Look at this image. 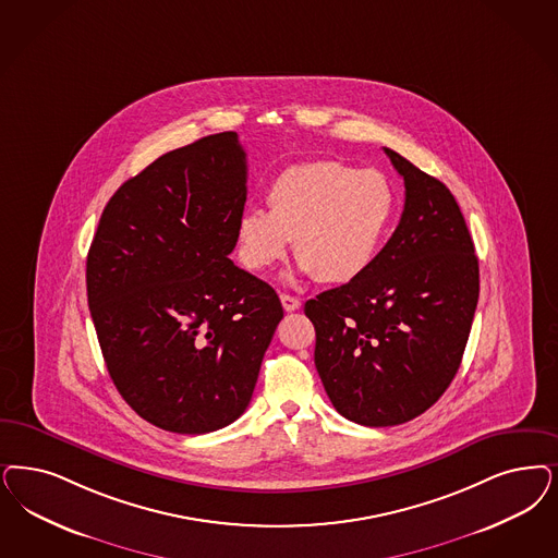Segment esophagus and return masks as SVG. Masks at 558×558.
Segmentation results:
<instances>
[{"instance_id":"34e87169","label":"esophagus","mask_w":558,"mask_h":558,"mask_svg":"<svg viewBox=\"0 0 558 558\" xmlns=\"http://www.w3.org/2000/svg\"><path fill=\"white\" fill-rule=\"evenodd\" d=\"M280 301H282V307H284V311H296V308H301V301H299L296 296L280 294Z\"/></svg>"}]
</instances>
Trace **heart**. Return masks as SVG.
Returning <instances> with one entry per match:
<instances>
[{
  "mask_svg": "<svg viewBox=\"0 0 558 558\" xmlns=\"http://www.w3.org/2000/svg\"><path fill=\"white\" fill-rule=\"evenodd\" d=\"M268 211L245 210L236 222L239 259L268 271L294 239L299 271L327 284L361 278L384 250L398 195L379 171L336 160L284 169L269 185Z\"/></svg>",
  "mask_w": 558,
  "mask_h": 558,
  "instance_id": "obj_1",
  "label": "heart"
}]
</instances>
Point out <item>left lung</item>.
Returning <instances> with one entry per match:
<instances>
[{
  "label": "left lung",
  "mask_w": 558,
  "mask_h": 558,
  "mask_svg": "<svg viewBox=\"0 0 558 558\" xmlns=\"http://www.w3.org/2000/svg\"><path fill=\"white\" fill-rule=\"evenodd\" d=\"M402 174V218L365 274L305 303L315 366L352 423L393 426L435 404L461 365L478 305V257L439 179L385 148Z\"/></svg>",
  "instance_id": "8db88e82"
}]
</instances>
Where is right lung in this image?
<instances>
[{"mask_svg":"<svg viewBox=\"0 0 558 558\" xmlns=\"http://www.w3.org/2000/svg\"><path fill=\"white\" fill-rule=\"evenodd\" d=\"M247 154L234 132L162 154L109 199L86 259L88 307L117 391L148 423H234L284 311L234 266Z\"/></svg>","mask_w":558,"mask_h":558,"instance_id":"obj_1","label":"right lung"}]
</instances>
